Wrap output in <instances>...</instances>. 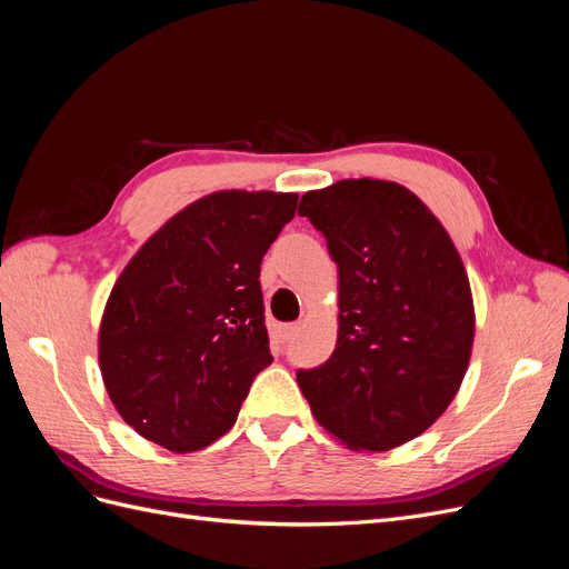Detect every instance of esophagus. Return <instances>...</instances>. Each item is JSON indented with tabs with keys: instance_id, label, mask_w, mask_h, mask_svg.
Wrapping results in <instances>:
<instances>
[{
	"instance_id": "34e87169",
	"label": "esophagus",
	"mask_w": 569,
	"mask_h": 569,
	"mask_svg": "<svg viewBox=\"0 0 569 569\" xmlns=\"http://www.w3.org/2000/svg\"><path fill=\"white\" fill-rule=\"evenodd\" d=\"M297 332H299V325H282L280 330H278V335H280V341H289V339H295V337H297Z\"/></svg>"
}]
</instances>
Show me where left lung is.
<instances>
[{
	"mask_svg": "<svg viewBox=\"0 0 569 569\" xmlns=\"http://www.w3.org/2000/svg\"><path fill=\"white\" fill-rule=\"evenodd\" d=\"M339 268L332 356L297 382L316 420L353 451H389L432 427L460 389L475 306L439 218L399 182L339 180L301 197Z\"/></svg>",
	"mask_w": 569,
	"mask_h": 569,
	"instance_id": "obj_1",
	"label": "left lung"
}]
</instances>
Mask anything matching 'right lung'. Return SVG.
Returning <instances> with one entry per match:
<instances>
[{"label":"right lung","mask_w":569,"mask_h":569,"mask_svg":"<svg viewBox=\"0 0 569 569\" xmlns=\"http://www.w3.org/2000/svg\"><path fill=\"white\" fill-rule=\"evenodd\" d=\"M297 201L247 189L201 197L120 272L99 325V370L137 435L189 453L234 425L272 363L258 278Z\"/></svg>","instance_id":"1"}]
</instances>
